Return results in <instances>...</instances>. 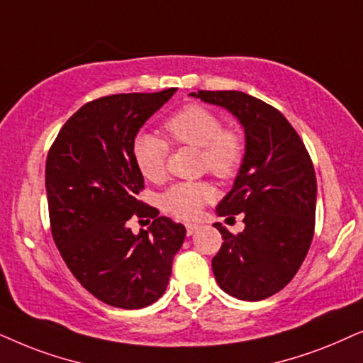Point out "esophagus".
Segmentation results:
<instances>
[{
	"instance_id": "1",
	"label": "esophagus",
	"mask_w": 363,
	"mask_h": 363,
	"mask_svg": "<svg viewBox=\"0 0 363 363\" xmlns=\"http://www.w3.org/2000/svg\"><path fill=\"white\" fill-rule=\"evenodd\" d=\"M197 229H199V225H197V224H192V222H187V224H186L187 235H192L194 232H197Z\"/></svg>"
}]
</instances>
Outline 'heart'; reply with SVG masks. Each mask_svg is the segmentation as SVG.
Segmentation results:
<instances>
[{
    "instance_id": "b5f03b06",
    "label": "heart",
    "mask_w": 363,
    "mask_h": 363,
    "mask_svg": "<svg viewBox=\"0 0 363 363\" xmlns=\"http://www.w3.org/2000/svg\"><path fill=\"white\" fill-rule=\"evenodd\" d=\"M169 139L179 146L199 149V166L212 176L230 181L245 161V138L239 129L222 125L220 116L202 104H186L164 123ZM169 144L162 138L139 133L133 139V159L138 171L151 182L164 181L167 174ZM214 189L206 181L177 182L159 197L161 209L177 219H194Z\"/></svg>"
}]
</instances>
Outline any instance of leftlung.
I'll use <instances>...</instances> for the list:
<instances>
[{
	"instance_id": "1",
	"label": "left lung",
	"mask_w": 363,
	"mask_h": 363,
	"mask_svg": "<svg viewBox=\"0 0 363 363\" xmlns=\"http://www.w3.org/2000/svg\"><path fill=\"white\" fill-rule=\"evenodd\" d=\"M202 101L229 109L245 131V161L217 214H242L232 234L219 222L216 280L240 301H264L282 291L301 269L315 229L317 179L306 144L286 116L240 91H197Z\"/></svg>"
}]
</instances>
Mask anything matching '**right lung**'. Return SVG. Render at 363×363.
<instances>
[{
  "mask_svg": "<svg viewBox=\"0 0 363 363\" xmlns=\"http://www.w3.org/2000/svg\"><path fill=\"white\" fill-rule=\"evenodd\" d=\"M176 91L89 101L66 121L48 152L52 239L77 282L108 306L143 308L156 302L184 242V225L138 199L144 177L133 159V139ZM133 215L153 219L139 236L127 227Z\"/></svg>",
  "mask_w": 363,
  "mask_h": 363,
  "instance_id": "right-lung-1",
  "label": "right lung"
}]
</instances>
